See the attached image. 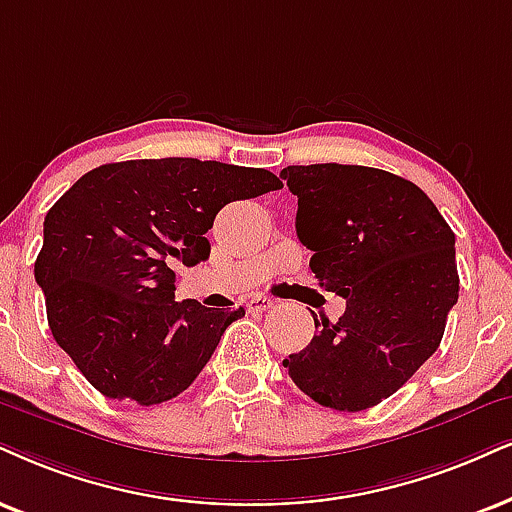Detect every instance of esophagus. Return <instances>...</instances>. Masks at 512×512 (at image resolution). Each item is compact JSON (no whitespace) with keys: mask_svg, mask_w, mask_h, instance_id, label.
<instances>
[{"mask_svg":"<svg viewBox=\"0 0 512 512\" xmlns=\"http://www.w3.org/2000/svg\"><path fill=\"white\" fill-rule=\"evenodd\" d=\"M245 307H248L250 312H267L269 307H274V300H271V297H267V295H252Z\"/></svg>","mask_w":512,"mask_h":512,"instance_id":"obj_1","label":"esophagus"}]
</instances>
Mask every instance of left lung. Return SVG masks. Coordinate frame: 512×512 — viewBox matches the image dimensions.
<instances>
[{"label":"left lung","mask_w":512,"mask_h":512,"mask_svg":"<svg viewBox=\"0 0 512 512\" xmlns=\"http://www.w3.org/2000/svg\"><path fill=\"white\" fill-rule=\"evenodd\" d=\"M295 229L309 267L345 297L338 321L283 359L316 404L364 411L399 390L437 352L458 300L456 236L409 179L364 165H288Z\"/></svg>","instance_id":"8db88e82"}]
</instances>
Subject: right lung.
Listing matches in <instances>:
<instances>
[{
  "mask_svg": "<svg viewBox=\"0 0 512 512\" xmlns=\"http://www.w3.org/2000/svg\"><path fill=\"white\" fill-rule=\"evenodd\" d=\"M276 189L262 167L160 158L96 167L56 200L35 281L58 347L103 397L163 404L198 378L245 309L174 302V271L208 260L226 203Z\"/></svg>",
  "mask_w": 512,
  "mask_h": 512,
  "instance_id": "right-lung-1",
  "label": "right lung"
}]
</instances>
